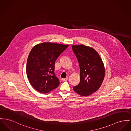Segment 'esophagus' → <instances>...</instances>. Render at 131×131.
I'll list each match as a JSON object with an SVG mask.
<instances>
[{
	"label": "esophagus",
	"mask_w": 131,
	"mask_h": 131,
	"mask_svg": "<svg viewBox=\"0 0 131 131\" xmlns=\"http://www.w3.org/2000/svg\"><path fill=\"white\" fill-rule=\"evenodd\" d=\"M68 79H69V78H66L62 79V80L63 81H67Z\"/></svg>",
	"instance_id": "esophagus-1"
}]
</instances>
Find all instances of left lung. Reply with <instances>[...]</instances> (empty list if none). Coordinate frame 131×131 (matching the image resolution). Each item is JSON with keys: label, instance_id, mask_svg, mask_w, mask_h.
<instances>
[{"label": "left lung", "instance_id": "8db88e82", "mask_svg": "<svg viewBox=\"0 0 131 131\" xmlns=\"http://www.w3.org/2000/svg\"><path fill=\"white\" fill-rule=\"evenodd\" d=\"M72 49L79 64L80 81L74 91L82 96L91 95L101 86L105 77L103 62L93 48L83 45H73Z\"/></svg>", "mask_w": 131, "mask_h": 131}]
</instances>
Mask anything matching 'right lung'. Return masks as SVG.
<instances>
[{"mask_svg":"<svg viewBox=\"0 0 131 131\" xmlns=\"http://www.w3.org/2000/svg\"><path fill=\"white\" fill-rule=\"evenodd\" d=\"M69 46L44 42L32 49L27 61L26 73L36 90L45 94L59 86V79L54 73L55 61Z\"/></svg>","mask_w":131,"mask_h":131,"instance_id":"obj_1","label":"right lung"}]
</instances>
